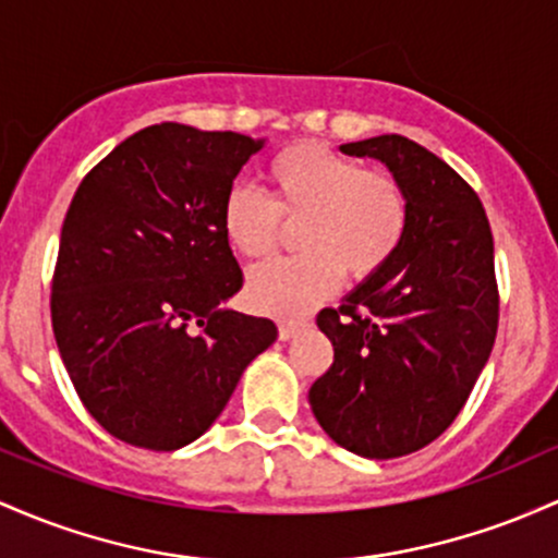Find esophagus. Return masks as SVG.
Returning <instances> with one entry per match:
<instances>
[{"instance_id": "esophagus-1", "label": "esophagus", "mask_w": 558, "mask_h": 558, "mask_svg": "<svg viewBox=\"0 0 558 558\" xmlns=\"http://www.w3.org/2000/svg\"><path fill=\"white\" fill-rule=\"evenodd\" d=\"M303 324L298 322H279V340H292L298 335Z\"/></svg>"}]
</instances>
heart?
<instances>
[{"label":"heart","instance_id":"obj_1","mask_svg":"<svg viewBox=\"0 0 558 558\" xmlns=\"http://www.w3.org/2000/svg\"><path fill=\"white\" fill-rule=\"evenodd\" d=\"M271 197L231 186L221 223L229 245L245 258H266L284 242V223H298V255L263 263L247 279L253 308L271 316H303L348 279H372L403 245L409 195L392 173L363 168L327 144L298 142L266 166Z\"/></svg>","mask_w":558,"mask_h":558}]
</instances>
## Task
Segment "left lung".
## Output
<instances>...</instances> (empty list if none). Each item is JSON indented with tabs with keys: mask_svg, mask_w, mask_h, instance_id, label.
Listing matches in <instances>:
<instances>
[{
	"mask_svg": "<svg viewBox=\"0 0 558 558\" xmlns=\"http://www.w3.org/2000/svg\"><path fill=\"white\" fill-rule=\"evenodd\" d=\"M377 158L409 195L396 258L316 316L335 361L311 385L324 432L366 459L429 446L464 409L498 331L493 234L477 192L400 134L342 144Z\"/></svg>",
	"mask_w": 558,
	"mask_h": 558,
	"instance_id": "obj_1",
	"label": "left lung"
}]
</instances>
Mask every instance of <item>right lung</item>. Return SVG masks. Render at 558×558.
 <instances>
[{"mask_svg":"<svg viewBox=\"0 0 558 558\" xmlns=\"http://www.w3.org/2000/svg\"><path fill=\"white\" fill-rule=\"evenodd\" d=\"M234 131L147 126L78 184L52 274V329L81 403L129 446L177 450L229 403L268 318L218 305L242 287L223 197L260 149Z\"/></svg>","mask_w":558,"mask_h":558,"instance_id":"obj_1","label":"right lung"}]
</instances>
